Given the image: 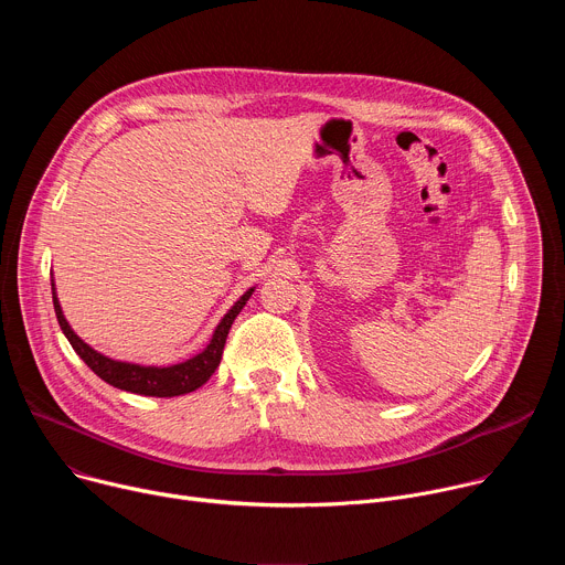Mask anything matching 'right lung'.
<instances>
[{"label":"right lung","mask_w":565,"mask_h":565,"mask_svg":"<svg viewBox=\"0 0 565 565\" xmlns=\"http://www.w3.org/2000/svg\"><path fill=\"white\" fill-rule=\"evenodd\" d=\"M51 286H53V308H55L57 324H60L62 333L66 335L68 344L73 347V351L85 360V364L98 377H103L107 384H111L116 388L138 393V395H153V397H174V395L192 393L210 380V375L221 364L223 347H225L232 321L236 319L241 308L246 306V301L255 292V288H248L244 295L238 297V301L218 321V327L214 329V335H212L210 344L199 355H194L185 362L172 364V366H142V364L111 360V358L94 351L89 344L79 340L73 333V329L68 327V321L64 319V315H62V306H60L57 295H55V284H51Z\"/></svg>","instance_id":"1"}]
</instances>
